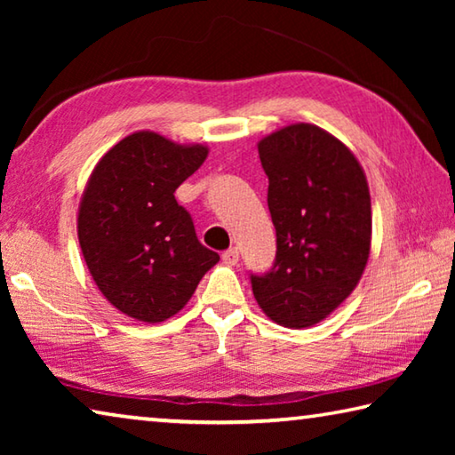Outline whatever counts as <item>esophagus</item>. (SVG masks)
<instances>
[{"label":"esophagus","mask_w":455,"mask_h":455,"mask_svg":"<svg viewBox=\"0 0 455 455\" xmlns=\"http://www.w3.org/2000/svg\"><path fill=\"white\" fill-rule=\"evenodd\" d=\"M222 260H225L227 265H230V267H235L236 263H238V249H228V251H225L222 252Z\"/></svg>","instance_id":"obj_1"}]
</instances>
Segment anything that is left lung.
Returning a JSON list of instances; mask_svg holds the SVG:
<instances>
[{
	"mask_svg": "<svg viewBox=\"0 0 455 455\" xmlns=\"http://www.w3.org/2000/svg\"><path fill=\"white\" fill-rule=\"evenodd\" d=\"M268 176L276 259L251 275L268 319L305 329L333 313L363 275L371 251V196L347 146L315 124H291L259 142Z\"/></svg>",
	"mask_w": 455,
	"mask_h": 455,
	"instance_id": "1",
	"label": "left lung"
}]
</instances>
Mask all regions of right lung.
<instances>
[{"instance_id": "1", "label": "right lung", "mask_w": 455, "mask_h": 455, "mask_svg": "<svg viewBox=\"0 0 455 455\" xmlns=\"http://www.w3.org/2000/svg\"><path fill=\"white\" fill-rule=\"evenodd\" d=\"M209 156L140 130L108 150L78 209V241L92 279L118 311L142 323L171 319L219 255L200 244L174 192Z\"/></svg>"}]
</instances>
